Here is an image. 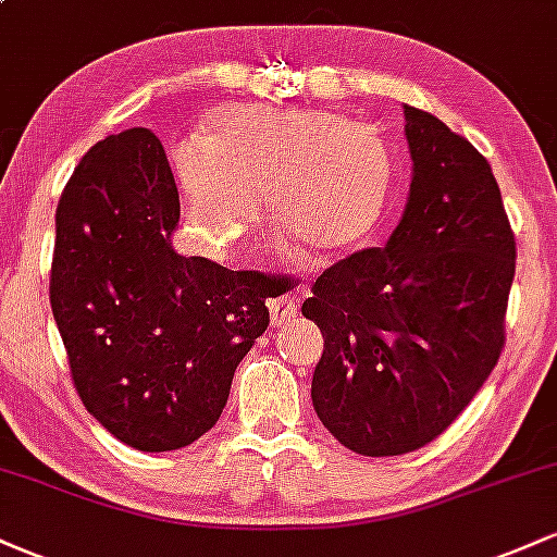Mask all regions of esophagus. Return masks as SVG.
Segmentation results:
<instances>
[{
  "label": "esophagus",
  "instance_id": "esophagus-1",
  "mask_svg": "<svg viewBox=\"0 0 557 557\" xmlns=\"http://www.w3.org/2000/svg\"><path fill=\"white\" fill-rule=\"evenodd\" d=\"M298 290L304 293V287H298ZM298 309H300L298 293H293V296H290V293H285V296L270 300V317H272L274 327H280V324L290 322V319L298 314Z\"/></svg>",
  "mask_w": 557,
  "mask_h": 557
}]
</instances>
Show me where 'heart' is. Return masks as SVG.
<instances>
[{
    "label": "heart",
    "instance_id": "obj_1",
    "mask_svg": "<svg viewBox=\"0 0 557 557\" xmlns=\"http://www.w3.org/2000/svg\"><path fill=\"white\" fill-rule=\"evenodd\" d=\"M172 159L188 233L209 253L257 230L261 194L283 238L343 251L376 225L389 190L385 140L324 110L227 107L212 133L177 140Z\"/></svg>",
    "mask_w": 557,
    "mask_h": 557
}]
</instances>
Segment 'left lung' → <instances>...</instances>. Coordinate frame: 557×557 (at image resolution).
Here are the masks:
<instances>
[{
  "instance_id": "left-lung-1",
  "label": "left lung",
  "mask_w": 557,
  "mask_h": 557,
  "mask_svg": "<svg viewBox=\"0 0 557 557\" xmlns=\"http://www.w3.org/2000/svg\"><path fill=\"white\" fill-rule=\"evenodd\" d=\"M411 190L387 246L324 270L304 300L324 350L317 417L361 456L419 450L453 424L505 348L516 238L490 162L434 114L403 107Z\"/></svg>"
}]
</instances>
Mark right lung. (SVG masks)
Instances as JSON below:
<instances>
[{
	"mask_svg": "<svg viewBox=\"0 0 557 557\" xmlns=\"http://www.w3.org/2000/svg\"><path fill=\"white\" fill-rule=\"evenodd\" d=\"M181 196L149 127L94 144L57 203L49 300L88 413L146 453L220 419L235 369L270 327L274 274L233 272L172 246Z\"/></svg>",
	"mask_w": 557,
	"mask_h": 557,
	"instance_id": "right-lung-1",
	"label": "right lung"
}]
</instances>
